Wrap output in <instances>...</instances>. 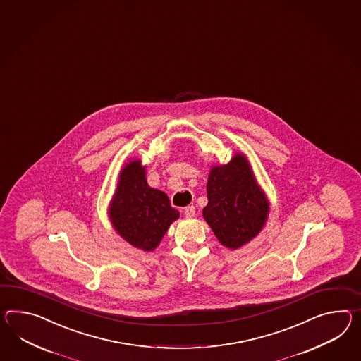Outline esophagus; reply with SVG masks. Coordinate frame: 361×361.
Returning <instances> with one entry per match:
<instances>
[{
    "label": "esophagus",
    "mask_w": 361,
    "mask_h": 361,
    "mask_svg": "<svg viewBox=\"0 0 361 361\" xmlns=\"http://www.w3.org/2000/svg\"><path fill=\"white\" fill-rule=\"evenodd\" d=\"M184 214L186 218H193L194 215H195V209H194V206H188V207H185Z\"/></svg>",
    "instance_id": "34e87169"
}]
</instances>
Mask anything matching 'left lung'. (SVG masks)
<instances>
[{
  "instance_id": "1",
  "label": "left lung",
  "mask_w": 361,
  "mask_h": 361,
  "mask_svg": "<svg viewBox=\"0 0 361 361\" xmlns=\"http://www.w3.org/2000/svg\"><path fill=\"white\" fill-rule=\"evenodd\" d=\"M207 198L203 218L221 245L238 249L264 228L270 206L244 154L212 168Z\"/></svg>"
}]
</instances>
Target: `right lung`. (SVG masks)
<instances>
[{
  "label": "right lung",
  "instance_id": "1",
  "mask_svg": "<svg viewBox=\"0 0 361 361\" xmlns=\"http://www.w3.org/2000/svg\"><path fill=\"white\" fill-rule=\"evenodd\" d=\"M108 216L125 241L149 252L160 244L180 212L171 206L167 194L149 186L141 160H130L120 172Z\"/></svg>",
  "mask_w": 361,
  "mask_h": 361
}]
</instances>
